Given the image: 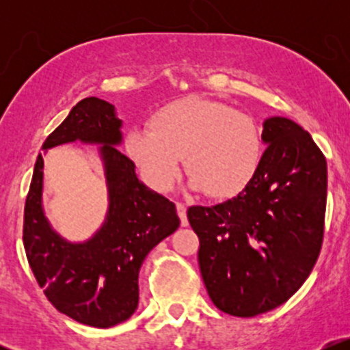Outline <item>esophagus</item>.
<instances>
[{"label": "esophagus", "instance_id": "34e87169", "mask_svg": "<svg viewBox=\"0 0 350 350\" xmlns=\"http://www.w3.org/2000/svg\"><path fill=\"white\" fill-rule=\"evenodd\" d=\"M176 211H178V215L180 219V224H183V227L187 226V208H186V204L183 202H176Z\"/></svg>", "mask_w": 350, "mask_h": 350}]
</instances>
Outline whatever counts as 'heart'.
Returning a JSON list of instances; mask_svg holds the SVG:
<instances>
[{"label":"heart","mask_w":350,"mask_h":350,"mask_svg":"<svg viewBox=\"0 0 350 350\" xmlns=\"http://www.w3.org/2000/svg\"><path fill=\"white\" fill-rule=\"evenodd\" d=\"M150 128L126 135V151L158 191L172 187L186 170L192 189L230 198L248 186L262 161V135L250 115L226 103L183 98L159 108Z\"/></svg>","instance_id":"1"}]
</instances>
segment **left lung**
Returning <instances> with one entry per match:
<instances>
[{"label": "left lung", "instance_id": "8db88e82", "mask_svg": "<svg viewBox=\"0 0 350 350\" xmlns=\"http://www.w3.org/2000/svg\"><path fill=\"white\" fill-rule=\"evenodd\" d=\"M258 171L234 199L192 206L199 268L212 303L237 317L286 303L319 256L327 198V164L298 123L273 116Z\"/></svg>", "mask_w": 350, "mask_h": 350}]
</instances>
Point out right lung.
<instances>
[{"label": "right lung", "mask_w": 350, "mask_h": 350, "mask_svg": "<svg viewBox=\"0 0 350 350\" xmlns=\"http://www.w3.org/2000/svg\"><path fill=\"white\" fill-rule=\"evenodd\" d=\"M122 120L111 103L88 97L47 136L42 150L82 142L100 146L108 187V212L100 230L70 243L52 230L42 211V154L38 156L24 206L23 242L27 262L52 306L80 324L111 327L138 308V273L146 255L178 230L170 199L136 178L135 163L118 150Z\"/></svg>", "instance_id": "right-lung-1"}]
</instances>
